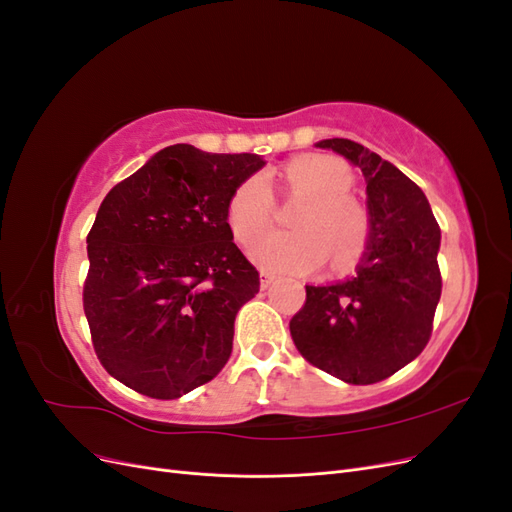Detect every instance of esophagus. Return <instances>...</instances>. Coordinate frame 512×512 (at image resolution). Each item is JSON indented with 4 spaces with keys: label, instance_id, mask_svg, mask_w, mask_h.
<instances>
[{
    "label": "esophagus",
    "instance_id": "obj_1",
    "mask_svg": "<svg viewBox=\"0 0 512 512\" xmlns=\"http://www.w3.org/2000/svg\"><path fill=\"white\" fill-rule=\"evenodd\" d=\"M273 280H275V275H273V273H269V271H260V288H262V290H267V288L273 284Z\"/></svg>",
    "mask_w": 512,
    "mask_h": 512
}]
</instances>
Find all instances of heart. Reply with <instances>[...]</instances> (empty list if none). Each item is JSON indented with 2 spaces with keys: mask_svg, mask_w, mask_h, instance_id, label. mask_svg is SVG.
Here are the masks:
<instances>
[{
  "mask_svg": "<svg viewBox=\"0 0 512 512\" xmlns=\"http://www.w3.org/2000/svg\"><path fill=\"white\" fill-rule=\"evenodd\" d=\"M350 168L333 156H301L284 166L286 194L305 198L294 218L297 232H271L250 247L262 269L309 273L333 254L335 267H346L365 250L369 220L365 209L348 194ZM275 196L267 177L241 181L228 200V226L239 243H250L273 220Z\"/></svg>",
  "mask_w": 512,
  "mask_h": 512,
  "instance_id": "heart-1",
  "label": "heart"
}]
</instances>
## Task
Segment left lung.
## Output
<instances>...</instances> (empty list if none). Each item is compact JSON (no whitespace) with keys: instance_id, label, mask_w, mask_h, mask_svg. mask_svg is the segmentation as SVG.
I'll return each instance as SVG.
<instances>
[{"instance_id":"1","label":"left lung","mask_w":512,"mask_h":512,"mask_svg":"<svg viewBox=\"0 0 512 512\" xmlns=\"http://www.w3.org/2000/svg\"><path fill=\"white\" fill-rule=\"evenodd\" d=\"M316 147L361 168L369 239L356 275L305 286L290 335L314 367L348 384H374L414 361L429 342L442 294L440 226L423 190L378 153L348 138Z\"/></svg>"}]
</instances>
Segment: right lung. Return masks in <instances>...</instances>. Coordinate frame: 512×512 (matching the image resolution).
<instances>
[{"label": "right lung", "mask_w": 512, "mask_h": 512, "mask_svg": "<svg viewBox=\"0 0 512 512\" xmlns=\"http://www.w3.org/2000/svg\"><path fill=\"white\" fill-rule=\"evenodd\" d=\"M262 166L256 153L173 145L102 200L83 309L102 367L132 391L177 399L226 365L237 312L260 290L228 200Z\"/></svg>", "instance_id": "obj_1"}]
</instances>
